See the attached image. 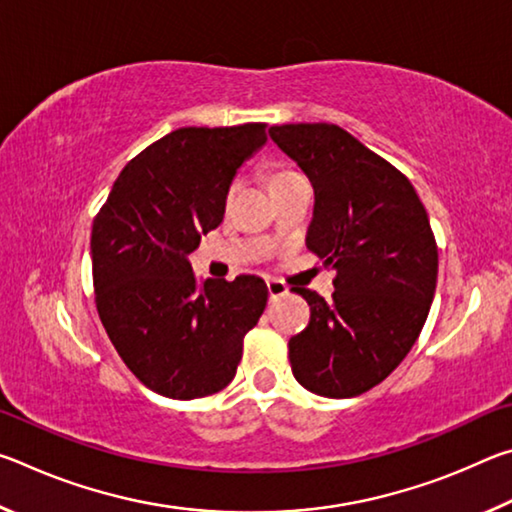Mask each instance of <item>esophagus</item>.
I'll return each instance as SVG.
<instances>
[{
	"instance_id": "esophagus-1",
	"label": "esophagus",
	"mask_w": 512,
	"mask_h": 512,
	"mask_svg": "<svg viewBox=\"0 0 512 512\" xmlns=\"http://www.w3.org/2000/svg\"><path fill=\"white\" fill-rule=\"evenodd\" d=\"M266 287H268V296H271V300H277V298L287 296V293H289L287 284L280 282V280H268Z\"/></svg>"
}]
</instances>
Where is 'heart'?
<instances>
[{"instance_id":"obj_1","label":"heart","mask_w":512,"mask_h":512,"mask_svg":"<svg viewBox=\"0 0 512 512\" xmlns=\"http://www.w3.org/2000/svg\"><path fill=\"white\" fill-rule=\"evenodd\" d=\"M293 173H296V171H291V169H277V171L271 173V176H268V185L277 183V180H282V178H289V176H293ZM230 194H232V189H230Z\"/></svg>"}]
</instances>
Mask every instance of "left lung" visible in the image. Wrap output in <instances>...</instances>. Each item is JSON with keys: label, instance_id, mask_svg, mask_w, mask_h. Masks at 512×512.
<instances>
[{"label": "left lung", "instance_id": "left-lung-1", "mask_svg": "<svg viewBox=\"0 0 512 512\" xmlns=\"http://www.w3.org/2000/svg\"><path fill=\"white\" fill-rule=\"evenodd\" d=\"M273 142L314 187L307 248L336 271L332 300L293 289L311 309L291 336L293 377L323 397L370 391L400 366L429 316L438 246L427 210L391 162L336 124H284Z\"/></svg>", "mask_w": 512, "mask_h": 512}]
</instances>
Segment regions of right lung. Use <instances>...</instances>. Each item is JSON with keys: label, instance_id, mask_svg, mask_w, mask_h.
Here are the masks:
<instances>
[{"label": "right lung", "instance_id": "obj_1", "mask_svg": "<svg viewBox=\"0 0 512 512\" xmlns=\"http://www.w3.org/2000/svg\"><path fill=\"white\" fill-rule=\"evenodd\" d=\"M264 144L266 124L178 128L121 169L94 219L99 318L128 370L158 395L219 393L264 314L262 277L201 282L187 259L223 221L232 178Z\"/></svg>", "mask_w": 512, "mask_h": 512}]
</instances>
